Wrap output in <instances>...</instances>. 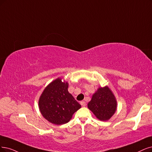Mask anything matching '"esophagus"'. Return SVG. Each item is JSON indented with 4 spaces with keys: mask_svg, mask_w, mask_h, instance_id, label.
I'll return each mask as SVG.
<instances>
[{
    "mask_svg": "<svg viewBox=\"0 0 152 152\" xmlns=\"http://www.w3.org/2000/svg\"><path fill=\"white\" fill-rule=\"evenodd\" d=\"M80 104H81V105L83 106V107H85V106H86V102H84V101H82V102H80Z\"/></svg>",
    "mask_w": 152,
    "mask_h": 152,
    "instance_id": "1",
    "label": "esophagus"
}]
</instances>
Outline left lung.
<instances>
[{
    "label": "left lung",
    "instance_id": "left-lung-1",
    "mask_svg": "<svg viewBox=\"0 0 152 152\" xmlns=\"http://www.w3.org/2000/svg\"><path fill=\"white\" fill-rule=\"evenodd\" d=\"M88 108L98 120L107 121L115 114L117 102L113 93L106 86L99 88L93 94L91 101L88 104Z\"/></svg>",
    "mask_w": 152,
    "mask_h": 152
}]
</instances>
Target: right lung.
<instances>
[{"label": "right lung", "mask_w": 152, "mask_h": 152, "mask_svg": "<svg viewBox=\"0 0 152 152\" xmlns=\"http://www.w3.org/2000/svg\"><path fill=\"white\" fill-rule=\"evenodd\" d=\"M68 83L61 78L46 87L39 99V108L45 119L55 125L69 122L81 106L68 92Z\"/></svg>", "instance_id": "1"}]
</instances>
